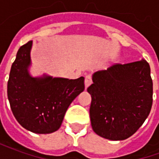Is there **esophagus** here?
Listing matches in <instances>:
<instances>
[{
    "instance_id": "esophagus-1",
    "label": "esophagus",
    "mask_w": 159,
    "mask_h": 159,
    "mask_svg": "<svg viewBox=\"0 0 159 159\" xmlns=\"http://www.w3.org/2000/svg\"><path fill=\"white\" fill-rule=\"evenodd\" d=\"M91 83H92V77L90 75H87L85 76V88H88L89 86L91 85Z\"/></svg>"
}]
</instances>
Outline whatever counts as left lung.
<instances>
[{
  "label": "left lung",
  "instance_id": "obj_1",
  "mask_svg": "<svg viewBox=\"0 0 159 159\" xmlns=\"http://www.w3.org/2000/svg\"><path fill=\"white\" fill-rule=\"evenodd\" d=\"M88 88L92 101L89 115L94 133L123 140L136 132L150 113L152 80L149 64L141 59L114 65L92 76Z\"/></svg>",
  "mask_w": 159,
  "mask_h": 159
}]
</instances>
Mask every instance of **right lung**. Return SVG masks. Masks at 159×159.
I'll list each match as a JSON object with an SVG mask.
<instances>
[{
    "label": "right lung",
    "instance_id": "obj_1",
    "mask_svg": "<svg viewBox=\"0 0 159 159\" xmlns=\"http://www.w3.org/2000/svg\"><path fill=\"white\" fill-rule=\"evenodd\" d=\"M32 43L30 41L17 52L9 74L7 97L12 113L23 128L36 134H50L60 128L70 103L84 90V77L31 76Z\"/></svg>",
    "mask_w": 159,
    "mask_h": 159
}]
</instances>
